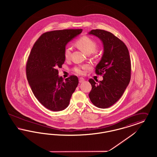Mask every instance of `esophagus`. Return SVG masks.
Instances as JSON below:
<instances>
[{"label":"esophagus","instance_id":"34e87169","mask_svg":"<svg viewBox=\"0 0 157 157\" xmlns=\"http://www.w3.org/2000/svg\"><path fill=\"white\" fill-rule=\"evenodd\" d=\"M84 81H85L84 78H79V83H82V82H83Z\"/></svg>","mask_w":157,"mask_h":157}]
</instances>
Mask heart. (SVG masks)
<instances>
[{"label": "heart", "instance_id": "heart-1", "mask_svg": "<svg viewBox=\"0 0 157 157\" xmlns=\"http://www.w3.org/2000/svg\"><path fill=\"white\" fill-rule=\"evenodd\" d=\"M78 48H79L82 52L86 54H90L94 52L97 48V44L92 39L88 36H82L79 38L75 43ZM71 53V50L69 47H66L64 51V56L66 59H69ZM86 67V65L75 67L74 71L76 74L81 75L83 74V69Z\"/></svg>", "mask_w": 157, "mask_h": 157}]
</instances>
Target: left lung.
Returning a JSON list of instances; mask_svg holds the SVG:
<instances>
[{
	"mask_svg": "<svg viewBox=\"0 0 157 157\" xmlns=\"http://www.w3.org/2000/svg\"><path fill=\"white\" fill-rule=\"evenodd\" d=\"M88 35L98 37L102 42L104 52L95 67L97 74L103 75L98 83L89 82L92 90L89 94L92 103L99 108H107L117 102L123 95L131 79V59L125 44L111 32L95 29Z\"/></svg>",
	"mask_w": 157,
	"mask_h": 157,
	"instance_id": "8db88e82",
	"label": "left lung"
}]
</instances>
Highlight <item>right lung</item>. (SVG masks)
I'll return each mask as SVG.
<instances>
[{"label":"right lung","mask_w":157,"mask_h":157,"mask_svg":"<svg viewBox=\"0 0 157 157\" xmlns=\"http://www.w3.org/2000/svg\"><path fill=\"white\" fill-rule=\"evenodd\" d=\"M82 29L53 30L42 34L33 45L26 64V76L34 95L42 105L52 111L68 106L78 85L73 75L65 81L58 74L65 58L68 42L81 33Z\"/></svg>","instance_id":"add662e5"}]
</instances>
